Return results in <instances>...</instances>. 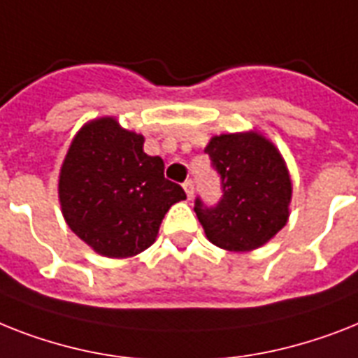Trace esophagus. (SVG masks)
<instances>
[{"label":"esophagus","instance_id":"1","mask_svg":"<svg viewBox=\"0 0 358 358\" xmlns=\"http://www.w3.org/2000/svg\"><path fill=\"white\" fill-rule=\"evenodd\" d=\"M182 185H184V191H185V194H187V199H193V193H194L193 180H185Z\"/></svg>","mask_w":358,"mask_h":358}]
</instances>
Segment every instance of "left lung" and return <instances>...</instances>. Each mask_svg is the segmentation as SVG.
<instances>
[{
  "label": "left lung",
  "instance_id": "left-lung-1",
  "mask_svg": "<svg viewBox=\"0 0 358 358\" xmlns=\"http://www.w3.org/2000/svg\"><path fill=\"white\" fill-rule=\"evenodd\" d=\"M204 152L222 189V199L211 208L194 200L206 237L229 252H250L268 243L287 224L292 196L280 150L261 134L241 132L215 136Z\"/></svg>",
  "mask_w": 358,
  "mask_h": 358
}]
</instances>
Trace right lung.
I'll return each mask as SVG.
<instances>
[{"label": "right lung", "instance_id": "obj_1", "mask_svg": "<svg viewBox=\"0 0 358 358\" xmlns=\"http://www.w3.org/2000/svg\"><path fill=\"white\" fill-rule=\"evenodd\" d=\"M143 136L113 117L78 130L64 158L58 199L78 239L106 257H132L156 241L184 189L164 176V159L143 152Z\"/></svg>", "mask_w": 358, "mask_h": 358}]
</instances>
